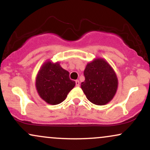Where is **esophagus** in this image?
<instances>
[{
  "label": "esophagus",
  "mask_w": 150,
  "mask_h": 150,
  "mask_svg": "<svg viewBox=\"0 0 150 150\" xmlns=\"http://www.w3.org/2000/svg\"><path fill=\"white\" fill-rule=\"evenodd\" d=\"M75 85H76L77 87H79V86H80V81H79L78 80H77L76 81H75Z\"/></svg>",
  "instance_id": "34e87169"
}]
</instances>
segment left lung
Returning a JSON list of instances; mask_svg holds the SVG:
<instances>
[{
	"mask_svg": "<svg viewBox=\"0 0 150 150\" xmlns=\"http://www.w3.org/2000/svg\"><path fill=\"white\" fill-rule=\"evenodd\" d=\"M85 80L81 88L92 104L102 106L113 99L118 89V78L112 67L104 58L88 63L84 70Z\"/></svg>",
	"mask_w": 150,
	"mask_h": 150,
	"instance_id": "obj_1",
	"label": "left lung"
}]
</instances>
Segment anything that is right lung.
Masks as SVG:
<instances>
[{"mask_svg":"<svg viewBox=\"0 0 150 150\" xmlns=\"http://www.w3.org/2000/svg\"><path fill=\"white\" fill-rule=\"evenodd\" d=\"M36 89L44 101L51 105L61 104L75 87V82L69 77V72L59 62L47 61L42 65L36 77Z\"/></svg>","mask_w":150,"mask_h":150,"instance_id":"add662e5","label":"right lung"}]
</instances>
